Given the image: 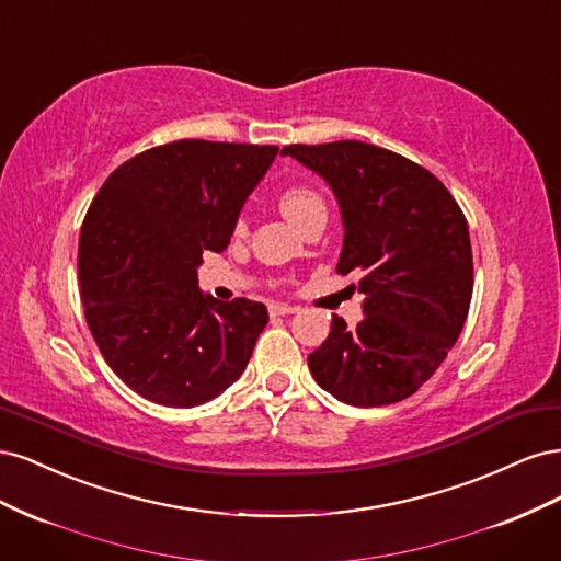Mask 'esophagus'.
<instances>
[{
  "instance_id": "34e87169",
  "label": "esophagus",
  "mask_w": 561,
  "mask_h": 561,
  "mask_svg": "<svg viewBox=\"0 0 561 561\" xmlns=\"http://www.w3.org/2000/svg\"><path fill=\"white\" fill-rule=\"evenodd\" d=\"M268 311H271V316H290V313H295L297 309L290 307V304H271Z\"/></svg>"
}]
</instances>
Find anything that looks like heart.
I'll return each mask as SVG.
<instances>
[{
  "mask_svg": "<svg viewBox=\"0 0 561 561\" xmlns=\"http://www.w3.org/2000/svg\"><path fill=\"white\" fill-rule=\"evenodd\" d=\"M278 203H280L283 215L290 219L295 227H299L309 215H313L318 210H325V203H322L320 194L307 184L287 186V190L280 194ZM239 229H243V219L239 222Z\"/></svg>",
  "mask_w": 561,
  "mask_h": 561,
  "instance_id": "obj_1",
  "label": "heart"
}]
</instances>
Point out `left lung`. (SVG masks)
Returning <instances> with one entry per match:
<instances>
[{
    "mask_svg": "<svg viewBox=\"0 0 561 561\" xmlns=\"http://www.w3.org/2000/svg\"><path fill=\"white\" fill-rule=\"evenodd\" d=\"M280 154L325 180L342 213L336 274H358L363 320L309 355L316 383L353 407L400 402L443 365L468 318L472 250L447 186L393 151L342 140Z\"/></svg>",
    "mask_w": 561,
    "mask_h": 561,
    "instance_id": "left-lung-1",
    "label": "left lung"
}]
</instances>
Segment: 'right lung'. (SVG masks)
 I'll use <instances>...</instances> for the list:
<instances>
[{
	"label": "right lung",
	"mask_w": 561,
	"mask_h": 561,
	"mask_svg": "<svg viewBox=\"0 0 561 561\" xmlns=\"http://www.w3.org/2000/svg\"><path fill=\"white\" fill-rule=\"evenodd\" d=\"M276 154L274 145L180 140L100 186L79 239L81 301L103 358L138 396L196 407L245 371L268 311L201 293L198 266L206 250H227Z\"/></svg>",
	"instance_id": "1"
}]
</instances>
